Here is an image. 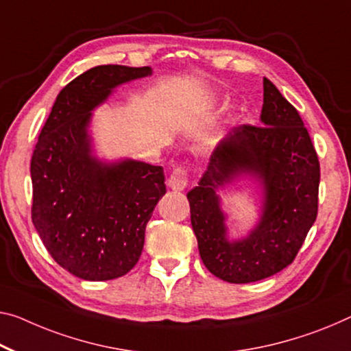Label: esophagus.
<instances>
[{
  "label": "esophagus",
  "instance_id": "obj_1",
  "mask_svg": "<svg viewBox=\"0 0 351 351\" xmlns=\"http://www.w3.org/2000/svg\"><path fill=\"white\" fill-rule=\"evenodd\" d=\"M188 183V177H186V171L183 168H177L176 171H172V174L168 179V186L174 191H183L186 188Z\"/></svg>",
  "mask_w": 351,
  "mask_h": 351
}]
</instances>
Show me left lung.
Listing matches in <instances>:
<instances>
[{
  "label": "left lung",
  "mask_w": 351,
  "mask_h": 351,
  "mask_svg": "<svg viewBox=\"0 0 351 351\" xmlns=\"http://www.w3.org/2000/svg\"><path fill=\"white\" fill-rule=\"evenodd\" d=\"M262 127L240 125L221 139L197 186L188 191L204 265L232 284L256 282L293 262L317 218L320 165L298 111L263 78ZM250 181L258 219L232 237L219 192Z\"/></svg>",
  "instance_id": "left-lung-1"
}]
</instances>
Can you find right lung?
<instances>
[{
  "mask_svg": "<svg viewBox=\"0 0 351 351\" xmlns=\"http://www.w3.org/2000/svg\"><path fill=\"white\" fill-rule=\"evenodd\" d=\"M150 67L97 66L58 94L31 158L32 223L50 256L84 281L130 271L165 196L161 166L97 155L94 111Z\"/></svg>",
  "mask_w": 351,
  "mask_h": 351,
  "instance_id": "obj_1",
  "label": "right lung"
}]
</instances>
